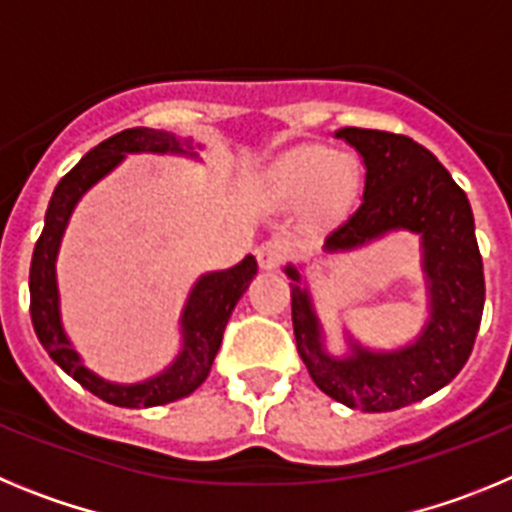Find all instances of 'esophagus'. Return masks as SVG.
<instances>
[{"label": "esophagus", "mask_w": 512, "mask_h": 512, "mask_svg": "<svg viewBox=\"0 0 512 512\" xmlns=\"http://www.w3.org/2000/svg\"><path fill=\"white\" fill-rule=\"evenodd\" d=\"M284 256H287V248L279 241H266L256 248V259H259V266L264 271H274L282 266Z\"/></svg>", "instance_id": "esophagus-1"}]
</instances>
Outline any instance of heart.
<instances>
[{
  "label": "heart",
  "instance_id": "heart-1",
  "mask_svg": "<svg viewBox=\"0 0 512 512\" xmlns=\"http://www.w3.org/2000/svg\"><path fill=\"white\" fill-rule=\"evenodd\" d=\"M271 205H302L310 200L315 215H338L359 192V169L354 158L323 146H300L271 166L261 184Z\"/></svg>",
  "mask_w": 512,
  "mask_h": 512
}]
</instances>
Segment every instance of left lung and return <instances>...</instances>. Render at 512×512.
<instances>
[{"mask_svg": "<svg viewBox=\"0 0 512 512\" xmlns=\"http://www.w3.org/2000/svg\"><path fill=\"white\" fill-rule=\"evenodd\" d=\"M336 138L364 158V197L325 235L323 253L356 251L397 230L420 235L428 320L408 346L374 351L346 333L348 354L333 356L305 271L287 264L297 354L328 397L387 413L425 400L467 364L485 310V271L467 194L428 148L384 130L341 128Z\"/></svg>", "mask_w": 512, "mask_h": 512, "instance_id": "left-lung-1", "label": "left lung"}]
</instances>
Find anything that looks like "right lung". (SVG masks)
<instances>
[{
    "label": "right lung",
    "instance_id": "obj_1",
    "mask_svg": "<svg viewBox=\"0 0 512 512\" xmlns=\"http://www.w3.org/2000/svg\"><path fill=\"white\" fill-rule=\"evenodd\" d=\"M128 153H174V156L197 158L192 140H182L174 133L151 128L122 130V133L102 140L97 148H92L81 158L79 164L58 182L56 192L48 202V210H45L43 233L35 243L33 264H30V318H33L35 336L43 343L48 356L84 390L97 395L99 400L117 405V408H156V405H166V402L192 395L205 382L217 356V348L223 343V330L230 320V312L238 305L251 279L256 277L259 264L253 256H246L241 264L223 271H207L194 282L192 292L184 302L182 318H179L182 348L164 372L153 374L143 382L120 384L102 379L92 369H87L61 323V295H58L56 279L58 248H61L71 212L79 205L81 197L99 179L117 169Z\"/></svg>",
    "mask_w": 512,
    "mask_h": 512
}]
</instances>
